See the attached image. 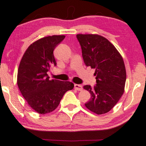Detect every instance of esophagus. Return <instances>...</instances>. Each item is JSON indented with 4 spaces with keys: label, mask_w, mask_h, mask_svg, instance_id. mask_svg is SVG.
Returning a JSON list of instances; mask_svg holds the SVG:
<instances>
[{
    "label": "esophagus",
    "mask_w": 146,
    "mask_h": 146,
    "mask_svg": "<svg viewBox=\"0 0 146 146\" xmlns=\"http://www.w3.org/2000/svg\"><path fill=\"white\" fill-rule=\"evenodd\" d=\"M74 88L75 89V90H77L78 91H81V90H82L83 88H82V86L80 85V84H75Z\"/></svg>",
    "instance_id": "1"
}]
</instances>
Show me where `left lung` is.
I'll use <instances>...</instances> for the list:
<instances>
[{"mask_svg": "<svg viewBox=\"0 0 146 146\" xmlns=\"http://www.w3.org/2000/svg\"><path fill=\"white\" fill-rule=\"evenodd\" d=\"M84 62L95 68L96 84L84 86L91 99L86 107L96 114L108 113L122 96L126 79L122 57L113 44L98 35H77Z\"/></svg>", "mask_w": 146, "mask_h": 146, "instance_id": "obj_1", "label": "left lung"}]
</instances>
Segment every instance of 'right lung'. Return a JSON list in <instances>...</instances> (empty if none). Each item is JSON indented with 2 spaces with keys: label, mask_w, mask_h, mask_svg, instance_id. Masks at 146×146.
I'll return each instance as SVG.
<instances>
[{
  "label": "right lung",
  "mask_w": 146,
  "mask_h": 146,
  "mask_svg": "<svg viewBox=\"0 0 146 146\" xmlns=\"http://www.w3.org/2000/svg\"><path fill=\"white\" fill-rule=\"evenodd\" d=\"M64 38L53 35L37 40L28 47L20 63L17 86L29 106L40 114L56 110L64 93L74 87L72 82L50 80L47 74L56 66L54 50Z\"/></svg>",
  "instance_id": "obj_1"
}]
</instances>
